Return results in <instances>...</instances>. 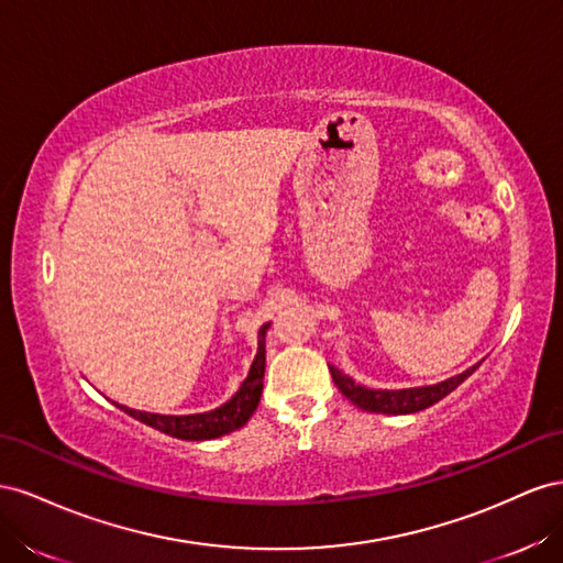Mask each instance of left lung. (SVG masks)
<instances>
[{
    "label": "left lung",
    "instance_id": "8db88e82",
    "mask_svg": "<svg viewBox=\"0 0 563 563\" xmlns=\"http://www.w3.org/2000/svg\"><path fill=\"white\" fill-rule=\"evenodd\" d=\"M481 363L472 365L470 371H464L451 379L431 384V387H415V389H398V391H387V389H365L361 384L353 382L349 375L336 371L334 365L330 367V375L340 389L353 406H358L361 410L367 412H387V415H408V412H417L424 410L433 404H439L443 396L451 394L453 389H457L460 384L467 379Z\"/></svg>",
    "mask_w": 563,
    "mask_h": 563
}]
</instances>
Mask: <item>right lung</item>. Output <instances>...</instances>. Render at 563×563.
Here are the masks:
<instances>
[{
    "label": "right lung",
    "instance_id": "1",
    "mask_svg": "<svg viewBox=\"0 0 563 563\" xmlns=\"http://www.w3.org/2000/svg\"><path fill=\"white\" fill-rule=\"evenodd\" d=\"M266 330L268 325H262L260 349H256L250 375L243 384H240L238 394L229 400V404H223L210 412H198V415H155V412H141L124 406L120 408L126 415H132L134 420L163 431L167 437L184 439V441H207V439H217V437H223V433L240 429L254 415L262 398L264 363H266V349H264Z\"/></svg>",
    "mask_w": 563,
    "mask_h": 563
}]
</instances>
